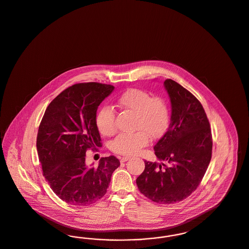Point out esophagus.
<instances>
[{"label":"esophagus","mask_w":249,"mask_h":249,"mask_svg":"<svg viewBox=\"0 0 249 249\" xmlns=\"http://www.w3.org/2000/svg\"><path fill=\"white\" fill-rule=\"evenodd\" d=\"M130 158L129 157H123V158H120V162H126L128 161Z\"/></svg>","instance_id":"34e87169"}]
</instances>
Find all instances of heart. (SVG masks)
Listing matches in <instances>:
<instances>
[{"label":"heart","mask_w":249,"mask_h":249,"mask_svg":"<svg viewBox=\"0 0 249 249\" xmlns=\"http://www.w3.org/2000/svg\"><path fill=\"white\" fill-rule=\"evenodd\" d=\"M123 109L135 114L134 128L131 133H121L112 141L110 148L120 155L132 156L148 145L150 137L160 138L168 129L170 111L168 103L161 97H153L144 89H129L117 100ZM95 124L103 135L110 136L116 129V111L111 107H102L95 117Z\"/></svg>","instance_id":"1"}]
</instances>
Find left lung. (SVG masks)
<instances>
[{
  "label": "left lung",
  "instance_id": "left-lung-1",
  "mask_svg": "<svg viewBox=\"0 0 249 249\" xmlns=\"http://www.w3.org/2000/svg\"><path fill=\"white\" fill-rule=\"evenodd\" d=\"M171 103L169 128L155 145L167 164L144 161L136 179L140 192L159 204H174L198 187L212 156V134L207 114L197 98L174 80L164 81Z\"/></svg>",
  "mask_w": 249,
  "mask_h": 249
}]
</instances>
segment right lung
<instances>
[{"label":"right lung","instance_id":"1","mask_svg":"<svg viewBox=\"0 0 249 249\" xmlns=\"http://www.w3.org/2000/svg\"><path fill=\"white\" fill-rule=\"evenodd\" d=\"M114 86L99 82L76 83L64 89L47 107L37 135L42 175L53 193L74 206H89L102 198L120 160L102 158L87 168L86 151L102 146L95 124L96 111Z\"/></svg>","mask_w":249,"mask_h":249}]
</instances>
